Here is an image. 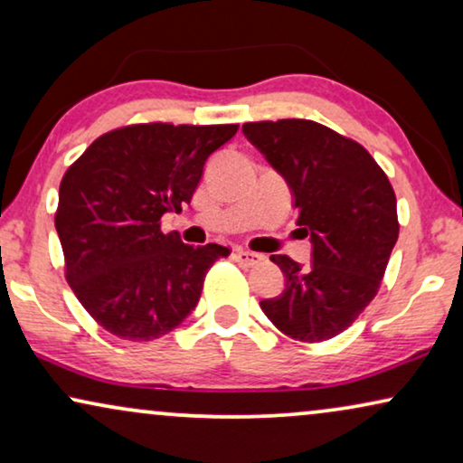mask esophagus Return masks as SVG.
I'll return each mask as SVG.
<instances>
[{"instance_id":"1","label":"esophagus","mask_w":463,"mask_h":463,"mask_svg":"<svg viewBox=\"0 0 463 463\" xmlns=\"http://www.w3.org/2000/svg\"><path fill=\"white\" fill-rule=\"evenodd\" d=\"M236 261L246 265V268H250V265H257L263 261V255H259V252H250V250H236Z\"/></svg>"}]
</instances>
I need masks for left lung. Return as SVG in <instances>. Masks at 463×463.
Returning a JSON list of instances; mask_svg holds the SVG:
<instances>
[{"instance_id": "1", "label": "left lung", "mask_w": 463, "mask_h": 463, "mask_svg": "<svg viewBox=\"0 0 463 463\" xmlns=\"http://www.w3.org/2000/svg\"><path fill=\"white\" fill-rule=\"evenodd\" d=\"M244 137L282 175L312 242V263L271 255L284 290L265 316L297 341L344 333L377 295L398 240L396 195L363 145L312 119L249 122Z\"/></svg>"}]
</instances>
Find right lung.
Listing matches in <instances>:
<instances>
[{
	"mask_svg": "<svg viewBox=\"0 0 463 463\" xmlns=\"http://www.w3.org/2000/svg\"><path fill=\"white\" fill-rule=\"evenodd\" d=\"M238 124H135L107 132L62 176L54 225L65 276L105 331L151 341L198 306L206 271L230 249L162 233L164 213L192 202L208 156Z\"/></svg>",
	"mask_w": 463,
	"mask_h": 463,
	"instance_id": "right-lung-1",
	"label": "right lung"
}]
</instances>
